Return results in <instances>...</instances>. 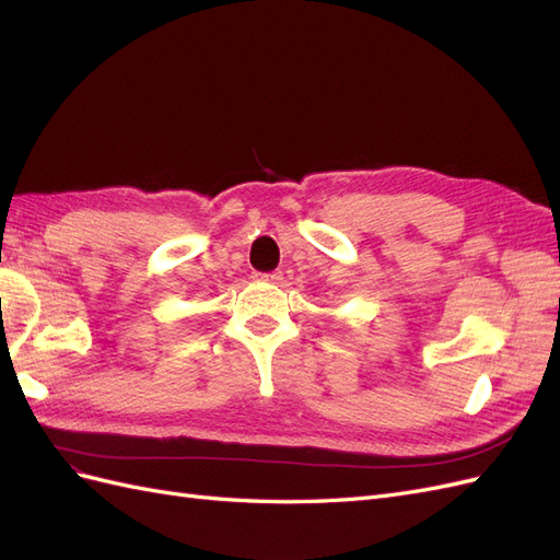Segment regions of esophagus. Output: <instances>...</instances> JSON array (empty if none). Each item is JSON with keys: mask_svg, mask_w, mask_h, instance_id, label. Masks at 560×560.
<instances>
[{"mask_svg": "<svg viewBox=\"0 0 560 560\" xmlns=\"http://www.w3.org/2000/svg\"><path fill=\"white\" fill-rule=\"evenodd\" d=\"M256 279H260V281H267V283H279L281 279H283V275L281 272H267V275H256Z\"/></svg>", "mask_w": 560, "mask_h": 560, "instance_id": "esophagus-1", "label": "esophagus"}]
</instances>
